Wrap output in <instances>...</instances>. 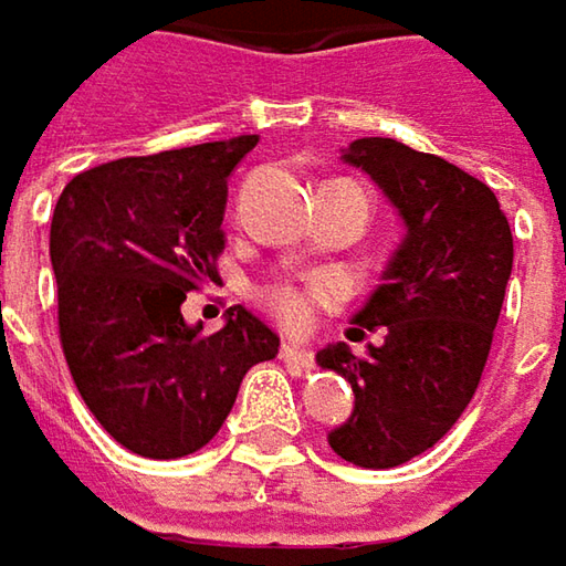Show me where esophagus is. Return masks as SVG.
<instances>
[{"instance_id": "esophagus-1", "label": "esophagus", "mask_w": 566, "mask_h": 566, "mask_svg": "<svg viewBox=\"0 0 566 566\" xmlns=\"http://www.w3.org/2000/svg\"><path fill=\"white\" fill-rule=\"evenodd\" d=\"M280 359L290 363V366H296V369H312V366H315L312 350H305V347H298V344H283V347H280Z\"/></svg>"}]
</instances>
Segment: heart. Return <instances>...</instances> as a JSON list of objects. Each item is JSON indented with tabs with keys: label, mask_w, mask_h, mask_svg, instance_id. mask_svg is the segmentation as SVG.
<instances>
[{
	"label": "heart",
	"mask_w": 566,
	"mask_h": 566,
	"mask_svg": "<svg viewBox=\"0 0 566 566\" xmlns=\"http://www.w3.org/2000/svg\"><path fill=\"white\" fill-rule=\"evenodd\" d=\"M261 302L270 315L290 331H305L315 318L318 305L337 302V283L331 276H315L308 283H273L261 290Z\"/></svg>",
	"instance_id": "heart-1"
}]
</instances>
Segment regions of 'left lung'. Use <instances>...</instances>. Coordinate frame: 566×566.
<instances>
[{
    "mask_svg": "<svg viewBox=\"0 0 566 566\" xmlns=\"http://www.w3.org/2000/svg\"><path fill=\"white\" fill-rule=\"evenodd\" d=\"M401 212L408 235L354 315L350 340L385 331L379 347L318 350L350 381L354 413L331 449L359 468H395L433 449L462 417L494 344L513 270V232L494 190L446 158L366 136L344 149Z\"/></svg>",
    "mask_w": 566,
    "mask_h": 566,
    "instance_id": "obj_1",
    "label": "left lung"
}]
</instances>
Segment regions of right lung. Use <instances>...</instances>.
Wrapping results in <instances>:
<instances>
[{
	"label": "right lung",
	"mask_w": 566,
	"mask_h": 566,
	"mask_svg": "<svg viewBox=\"0 0 566 566\" xmlns=\"http://www.w3.org/2000/svg\"><path fill=\"white\" fill-rule=\"evenodd\" d=\"M258 136L117 158L75 175L50 222L60 344L101 427L143 459L203 449L280 337L244 305L216 334L181 302L219 283L229 175Z\"/></svg>",
	"instance_id": "obj_1"
}]
</instances>
